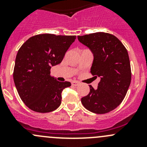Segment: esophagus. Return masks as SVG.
I'll use <instances>...</instances> for the list:
<instances>
[{"mask_svg": "<svg viewBox=\"0 0 147 147\" xmlns=\"http://www.w3.org/2000/svg\"><path fill=\"white\" fill-rule=\"evenodd\" d=\"M80 84V83L78 82H77V81H73V82H72V85L73 86H78Z\"/></svg>", "mask_w": 147, "mask_h": 147, "instance_id": "1", "label": "esophagus"}]
</instances>
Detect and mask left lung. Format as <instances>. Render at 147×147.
<instances>
[{"instance_id":"obj_1","label":"left lung","mask_w":147,"mask_h":147,"mask_svg":"<svg viewBox=\"0 0 147 147\" xmlns=\"http://www.w3.org/2000/svg\"><path fill=\"white\" fill-rule=\"evenodd\" d=\"M78 38L93 54L90 72L100 78L97 88L90 85V92L81 99L82 104L93 113L111 112L124 100L131 83V67L127 49L117 37L107 32H95Z\"/></svg>"}]
</instances>
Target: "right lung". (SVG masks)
Wrapping results in <instances>:
<instances>
[{
  "label": "right lung",
  "mask_w": 147,
  "mask_h": 147,
  "mask_svg": "<svg viewBox=\"0 0 147 147\" xmlns=\"http://www.w3.org/2000/svg\"><path fill=\"white\" fill-rule=\"evenodd\" d=\"M75 35L40 34L30 38L18 51L13 80L22 101L31 110L46 113L60 107L62 92L71 86L50 75L60 64Z\"/></svg>",
  "instance_id": "add662e5"
}]
</instances>
